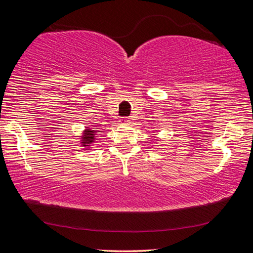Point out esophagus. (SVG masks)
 I'll list each match as a JSON object with an SVG mask.
<instances>
[{
  "instance_id": "obj_1",
  "label": "esophagus",
  "mask_w": 253,
  "mask_h": 253,
  "mask_svg": "<svg viewBox=\"0 0 253 253\" xmlns=\"http://www.w3.org/2000/svg\"><path fill=\"white\" fill-rule=\"evenodd\" d=\"M120 123H122V124H129L130 119L128 118V117H126V118H123L122 120H120Z\"/></svg>"
}]
</instances>
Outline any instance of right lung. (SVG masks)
Returning <instances> with one entry per match:
<instances>
[{
    "instance_id": "obj_1",
    "label": "right lung",
    "mask_w": 253,
    "mask_h": 253,
    "mask_svg": "<svg viewBox=\"0 0 253 253\" xmlns=\"http://www.w3.org/2000/svg\"><path fill=\"white\" fill-rule=\"evenodd\" d=\"M96 133H97V131L94 130V128L91 129L89 127H86V129H84L83 133V136H81V144H83V147L89 148L90 145L94 143Z\"/></svg>"
}]
</instances>
